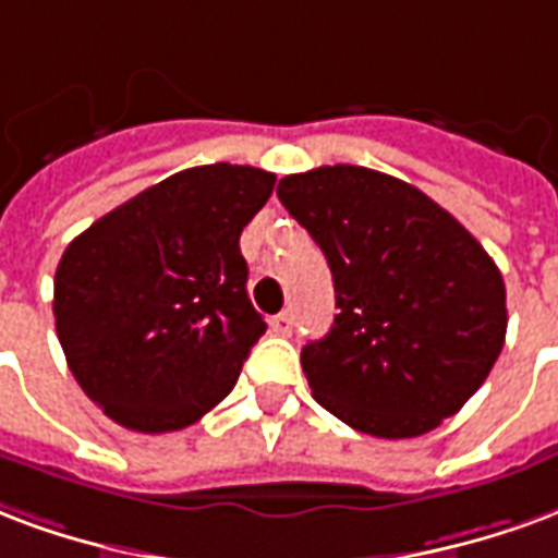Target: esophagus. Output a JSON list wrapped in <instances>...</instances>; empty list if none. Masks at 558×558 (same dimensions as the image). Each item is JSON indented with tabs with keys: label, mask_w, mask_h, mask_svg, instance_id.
<instances>
[{
	"label": "esophagus",
	"mask_w": 558,
	"mask_h": 558,
	"mask_svg": "<svg viewBox=\"0 0 558 558\" xmlns=\"http://www.w3.org/2000/svg\"><path fill=\"white\" fill-rule=\"evenodd\" d=\"M270 329L276 336H291L294 332V315L291 312H279L276 318H270Z\"/></svg>",
	"instance_id": "1"
}]
</instances>
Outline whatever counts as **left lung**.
<instances>
[{"instance_id":"8db88e82","label":"left lung","mask_w":558,"mask_h":558,"mask_svg":"<svg viewBox=\"0 0 558 558\" xmlns=\"http://www.w3.org/2000/svg\"><path fill=\"white\" fill-rule=\"evenodd\" d=\"M276 195L336 284L339 315L300 353L315 401L384 440L454 416L506 341V284L482 243L422 190L363 166L288 174Z\"/></svg>"}]
</instances>
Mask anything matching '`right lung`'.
I'll return each mask as SVG.
<instances>
[{
	"label": "right lung",
	"instance_id": "right-lung-1",
	"mask_svg": "<svg viewBox=\"0 0 558 558\" xmlns=\"http://www.w3.org/2000/svg\"><path fill=\"white\" fill-rule=\"evenodd\" d=\"M276 174L195 166L109 210L64 250L52 315L76 384L118 425L181 430L238 384L264 318L240 231Z\"/></svg>",
	"mask_w": 558,
	"mask_h": 558
}]
</instances>
